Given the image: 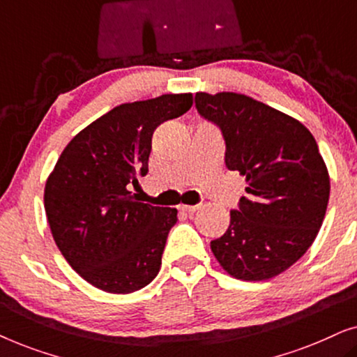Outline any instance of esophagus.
<instances>
[{
    "mask_svg": "<svg viewBox=\"0 0 357 357\" xmlns=\"http://www.w3.org/2000/svg\"><path fill=\"white\" fill-rule=\"evenodd\" d=\"M178 209L185 213H193V211H197L198 206H193V204H178Z\"/></svg>",
    "mask_w": 357,
    "mask_h": 357,
    "instance_id": "34e87169",
    "label": "esophagus"
}]
</instances>
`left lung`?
Returning <instances> with one entry per match:
<instances>
[{
  "label": "left lung",
  "mask_w": 357,
  "mask_h": 357,
  "mask_svg": "<svg viewBox=\"0 0 357 357\" xmlns=\"http://www.w3.org/2000/svg\"><path fill=\"white\" fill-rule=\"evenodd\" d=\"M195 104L221 128L227 169L247 182L213 255L237 280H271L309 250L324 222L330 175L317 141L299 120L245 94L197 92Z\"/></svg>",
  "instance_id": "obj_1"
}]
</instances>
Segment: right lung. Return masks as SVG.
Wrapping results in <instances>:
<instances>
[{
	"label": "right lung",
	"instance_id": "add662e5",
	"mask_svg": "<svg viewBox=\"0 0 357 357\" xmlns=\"http://www.w3.org/2000/svg\"><path fill=\"white\" fill-rule=\"evenodd\" d=\"M192 105L185 92L115 107L68 143L48 175L43 204L53 241L97 289L130 294L158 276L177 209L141 203L128 185L148 174L154 130Z\"/></svg>",
	"mask_w": 357,
	"mask_h": 357
}]
</instances>
